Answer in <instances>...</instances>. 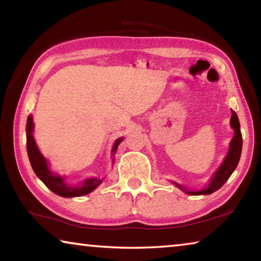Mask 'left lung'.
<instances>
[{
    "instance_id": "1",
    "label": "left lung",
    "mask_w": 261,
    "mask_h": 261,
    "mask_svg": "<svg viewBox=\"0 0 261 261\" xmlns=\"http://www.w3.org/2000/svg\"><path fill=\"white\" fill-rule=\"evenodd\" d=\"M231 118H230V125L235 131L233 134V138L230 141V146H229V151L226 159L222 165L220 166V168L216 170V173L213 175L211 182L208 184V187L204 190H200V191H188L187 189H184V187L179 185L177 183L173 182L176 187L178 189L183 190V191L187 192L188 194H191V196H200V194H211L215 192L216 190H219L222 185L227 182L228 178L230 177L231 174L233 173V170L236 169V167L240 162V158H241V153H242V145H243V138H242V134H241V129H240V121H238L237 114L231 110Z\"/></svg>"
}]
</instances>
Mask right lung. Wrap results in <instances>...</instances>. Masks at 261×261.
Returning a JSON list of instances; mask_svg holds the SVG:
<instances>
[{"label":"right lung","instance_id":"right-lung-1","mask_svg":"<svg viewBox=\"0 0 261 261\" xmlns=\"http://www.w3.org/2000/svg\"><path fill=\"white\" fill-rule=\"evenodd\" d=\"M33 118L32 115L28 117V123H26V148H28L29 159L32 166L35 175L40 178L46 187L51 190L53 192L59 194L61 197L71 198V197H81L84 194H87L93 191L94 189L98 188V185L101 184L102 179L100 178H88L78 185V187H71L64 182V178L61 176H56L51 173L48 168V162L46 158L42 155L39 151V148L35 144L33 138ZM123 138H118L115 141L112 152L115 153L118 147V145Z\"/></svg>","mask_w":261,"mask_h":261}]
</instances>
